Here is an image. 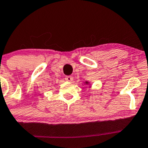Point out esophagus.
<instances>
[{
  "instance_id": "34e87169",
  "label": "esophagus",
  "mask_w": 148,
  "mask_h": 148,
  "mask_svg": "<svg viewBox=\"0 0 148 148\" xmlns=\"http://www.w3.org/2000/svg\"><path fill=\"white\" fill-rule=\"evenodd\" d=\"M65 80L66 81H68V82H71V81H73V77L71 75L66 76V77H65Z\"/></svg>"
}]
</instances>
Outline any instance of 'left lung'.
Segmentation results:
<instances>
[{"mask_svg": "<svg viewBox=\"0 0 148 148\" xmlns=\"http://www.w3.org/2000/svg\"><path fill=\"white\" fill-rule=\"evenodd\" d=\"M85 84H87V85H88L89 82H87V81H85Z\"/></svg>", "mask_w": 148, "mask_h": 148, "instance_id": "8db88e82", "label": "left lung"}]
</instances>
